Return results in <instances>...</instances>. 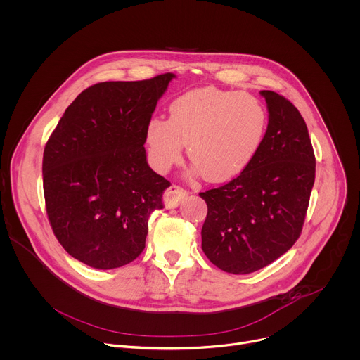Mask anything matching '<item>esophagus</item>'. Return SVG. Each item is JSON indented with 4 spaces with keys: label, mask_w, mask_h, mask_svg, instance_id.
<instances>
[{
    "label": "esophagus",
    "mask_w": 360,
    "mask_h": 360,
    "mask_svg": "<svg viewBox=\"0 0 360 360\" xmlns=\"http://www.w3.org/2000/svg\"><path fill=\"white\" fill-rule=\"evenodd\" d=\"M186 196V191L178 185H171L164 193V203L167 207H176Z\"/></svg>",
    "instance_id": "obj_1"
}]
</instances>
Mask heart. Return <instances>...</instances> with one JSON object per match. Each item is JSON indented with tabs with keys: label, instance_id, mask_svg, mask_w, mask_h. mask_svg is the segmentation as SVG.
<instances>
[{
	"label": "heart",
	"instance_id": "obj_1",
	"mask_svg": "<svg viewBox=\"0 0 360 360\" xmlns=\"http://www.w3.org/2000/svg\"><path fill=\"white\" fill-rule=\"evenodd\" d=\"M266 127L262 102L244 91L202 88L178 96L169 119L153 117L147 144L153 165L169 169L185 144L195 169L213 182L241 174L255 157Z\"/></svg>",
	"mask_w": 360,
	"mask_h": 360
}]
</instances>
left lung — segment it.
I'll list each match as a JSON object with an SVG mask.
<instances>
[{
	"label": "left lung",
	"mask_w": 360,
	"mask_h": 360,
	"mask_svg": "<svg viewBox=\"0 0 360 360\" xmlns=\"http://www.w3.org/2000/svg\"><path fill=\"white\" fill-rule=\"evenodd\" d=\"M269 110L262 143L230 182L200 192L207 205L202 250L219 269L245 275L276 261L299 240L316 179V155L297 108L261 91Z\"/></svg>",
	"instance_id": "obj_1"
}]
</instances>
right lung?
<instances>
[{
	"label": "right lung",
	"mask_w": 360,
	"mask_h": 360,
	"mask_svg": "<svg viewBox=\"0 0 360 360\" xmlns=\"http://www.w3.org/2000/svg\"><path fill=\"white\" fill-rule=\"evenodd\" d=\"M175 75L106 81L65 109L43 153V193L51 230L75 259L96 269L133 262L148 217L171 185L147 164V124Z\"/></svg>",
	"instance_id": "right-lung-1"
}]
</instances>
